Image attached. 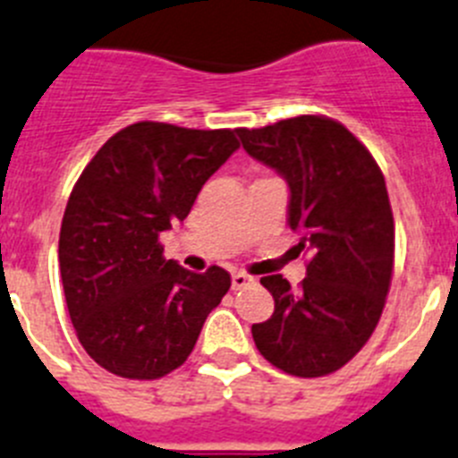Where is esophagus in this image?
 <instances>
[{"label": "esophagus", "mask_w": 458, "mask_h": 458, "mask_svg": "<svg viewBox=\"0 0 458 458\" xmlns=\"http://www.w3.org/2000/svg\"><path fill=\"white\" fill-rule=\"evenodd\" d=\"M250 283H253V278L249 274H242V271H234L233 274V290H242V287L250 285Z\"/></svg>", "instance_id": "obj_1"}]
</instances>
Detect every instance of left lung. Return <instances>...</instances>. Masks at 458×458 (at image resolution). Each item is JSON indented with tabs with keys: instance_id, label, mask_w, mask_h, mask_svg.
Wrapping results in <instances>:
<instances>
[{
	"instance_id": "obj_1",
	"label": "left lung",
	"mask_w": 458,
	"mask_h": 458,
	"mask_svg": "<svg viewBox=\"0 0 458 458\" xmlns=\"http://www.w3.org/2000/svg\"><path fill=\"white\" fill-rule=\"evenodd\" d=\"M237 134L287 182V225L301 234L299 253H310L299 292L280 274L259 278L274 315L250 328L255 347L294 377L335 372L374 333L393 278L394 224L381 168L347 127L324 116Z\"/></svg>"
}]
</instances>
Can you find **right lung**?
<instances>
[{
	"instance_id": "add662e5",
	"label": "right lung",
	"mask_w": 458,
	"mask_h": 458,
	"mask_svg": "<svg viewBox=\"0 0 458 458\" xmlns=\"http://www.w3.org/2000/svg\"><path fill=\"white\" fill-rule=\"evenodd\" d=\"M237 130L134 123L89 162L65 205L59 265L81 347L106 372L159 378L180 368L230 274L164 258L159 234L239 148Z\"/></svg>"
}]
</instances>
